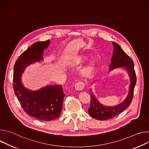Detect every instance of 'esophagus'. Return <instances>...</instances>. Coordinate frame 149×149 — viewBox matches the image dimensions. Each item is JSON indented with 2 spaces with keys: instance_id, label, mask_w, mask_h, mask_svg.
<instances>
[{
  "instance_id": "34e87169",
  "label": "esophagus",
  "mask_w": 149,
  "mask_h": 149,
  "mask_svg": "<svg viewBox=\"0 0 149 149\" xmlns=\"http://www.w3.org/2000/svg\"><path fill=\"white\" fill-rule=\"evenodd\" d=\"M85 87V84L82 81H78L74 85L75 89L77 91H81Z\"/></svg>"
}]
</instances>
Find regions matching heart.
Returning a JSON list of instances; mask_svg holds the SVG:
<instances>
[{
  "label": "heart",
  "instance_id": "1",
  "mask_svg": "<svg viewBox=\"0 0 149 149\" xmlns=\"http://www.w3.org/2000/svg\"><path fill=\"white\" fill-rule=\"evenodd\" d=\"M85 59H86V57H85V56H82V57H80L79 58V60H80V61H84V60H85ZM95 64V63L94 61H92L89 62V64L87 65L86 67L85 68L84 72H88L92 70V69H93V67H94Z\"/></svg>",
  "mask_w": 149,
  "mask_h": 149
}]
</instances>
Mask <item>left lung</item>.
<instances>
[{
  "label": "left lung",
  "mask_w": 149,
  "mask_h": 149,
  "mask_svg": "<svg viewBox=\"0 0 149 149\" xmlns=\"http://www.w3.org/2000/svg\"><path fill=\"white\" fill-rule=\"evenodd\" d=\"M112 44L113 51L109 67V72L117 68L125 70L130 77V84L128 95L125 100L120 104L114 106H106L101 104L93 93L92 89H91L92 93L91 94V105L88 109V112L92 117L101 121L107 120L115 117L130 106L133 100L134 89L136 84V76L133 61L123 51L118 44L114 42H112Z\"/></svg>",
  "instance_id": "1"
}]
</instances>
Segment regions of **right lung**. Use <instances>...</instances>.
I'll list each match as a JSON object with an SVG mask.
<instances>
[{
    "label": "right lung",
    "instance_id": "obj_1",
    "mask_svg": "<svg viewBox=\"0 0 149 149\" xmlns=\"http://www.w3.org/2000/svg\"><path fill=\"white\" fill-rule=\"evenodd\" d=\"M49 42L47 40L32 44L16 60L13 70V89L21 107L31 117L42 121H52L60 116L65 96L62 86L47 85L32 91L24 86L21 77L28 66L43 61L44 51Z\"/></svg>",
    "mask_w": 149,
    "mask_h": 149
}]
</instances>
